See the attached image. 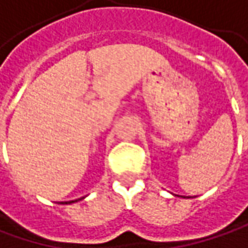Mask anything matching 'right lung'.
<instances>
[{
    "instance_id": "add662e5",
    "label": "right lung",
    "mask_w": 248,
    "mask_h": 248,
    "mask_svg": "<svg viewBox=\"0 0 248 248\" xmlns=\"http://www.w3.org/2000/svg\"><path fill=\"white\" fill-rule=\"evenodd\" d=\"M81 200H83V198H79V200H75V201H65V202H60V204H74V202H78V201H81Z\"/></svg>"
}]
</instances>
